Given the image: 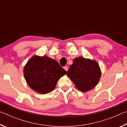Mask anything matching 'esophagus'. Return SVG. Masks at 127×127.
<instances>
[{
    "label": "esophagus",
    "instance_id": "obj_1",
    "mask_svg": "<svg viewBox=\"0 0 127 127\" xmlns=\"http://www.w3.org/2000/svg\"><path fill=\"white\" fill-rule=\"evenodd\" d=\"M64 69L66 70V71H67V70H68V66H65L64 67Z\"/></svg>",
    "mask_w": 127,
    "mask_h": 127
}]
</instances>
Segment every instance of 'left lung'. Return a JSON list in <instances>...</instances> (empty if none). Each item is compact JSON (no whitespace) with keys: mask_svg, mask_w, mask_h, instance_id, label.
Returning a JSON list of instances; mask_svg holds the SVG:
<instances>
[{"mask_svg":"<svg viewBox=\"0 0 127 127\" xmlns=\"http://www.w3.org/2000/svg\"><path fill=\"white\" fill-rule=\"evenodd\" d=\"M67 76L81 92H86L95 87L101 77L98 63L83 57L76 58L67 71Z\"/></svg>","mask_w":127,"mask_h":127,"instance_id":"obj_1","label":"left lung"}]
</instances>
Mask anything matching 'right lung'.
<instances>
[{
  "mask_svg": "<svg viewBox=\"0 0 127 127\" xmlns=\"http://www.w3.org/2000/svg\"><path fill=\"white\" fill-rule=\"evenodd\" d=\"M23 73L30 88L41 94L55 89L58 81L66 72L55 60L46 56L34 55L26 64Z\"/></svg>",
  "mask_w": 127,
  "mask_h": 127,
  "instance_id": "obj_1",
  "label": "right lung"
}]
</instances>
